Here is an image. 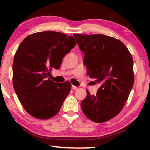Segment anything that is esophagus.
<instances>
[{"label": "esophagus", "instance_id": "34e87169", "mask_svg": "<svg viewBox=\"0 0 150 150\" xmlns=\"http://www.w3.org/2000/svg\"><path fill=\"white\" fill-rule=\"evenodd\" d=\"M71 88L73 90H76V89H77V87H75V86H74V85H72Z\"/></svg>", "mask_w": 150, "mask_h": 150}]
</instances>
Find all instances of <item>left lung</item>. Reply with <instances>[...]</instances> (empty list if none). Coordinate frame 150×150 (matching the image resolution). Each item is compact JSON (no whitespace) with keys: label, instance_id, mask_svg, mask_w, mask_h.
Wrapping results in <instances>:
<instances>
[{"label":"left lung","instance_id":"left-lung-1","mask_svg":"<svg viewBox=\"0 0 150 150\" xmlns=\"http://www.w3.org/2000/svg\"><path fill=\"white\" fill-rule=\"evenodd\" d=\"M84 54L88 77L100 85L96 95H87L81 103L85 115L94 122L108 121L120 112L134 81L133 59L122 42L103 34H75Z\"/></svg>","mask_w":150,"mask_h":150}]
</instances>
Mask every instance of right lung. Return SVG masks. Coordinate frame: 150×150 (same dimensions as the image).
<instances>
[{
  "mask_svg": "<svg viewBox=\"0 0 150 150\" xmlns=\"http://www.w3.org/2000/svg\"><path fill=\"white\" fill-rule=\"evenodd\" d=\"M75 45L72 35L53 31L34 33L20 44L12 65L13 85L20 103L33 117L44 120L59 112L71 85L51 81L49 71L59 69Z\"/></svg>",
  "mask_w": 150,
  "mask_h": 150,
  "instance_id": "add662e5",
  "label": "right lung"
}]
</instances>
